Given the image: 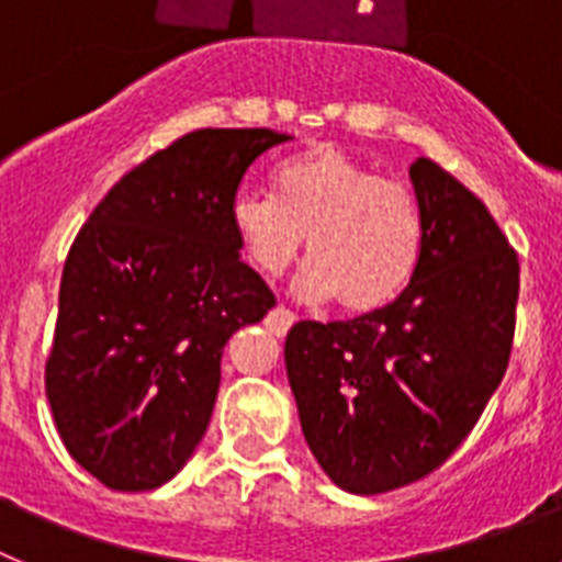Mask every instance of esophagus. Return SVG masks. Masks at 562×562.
<instances>
[{
	"instance_id": "obj_1",
	"label": "esophagus",
	"mask_w": 562,
	"mask_h": 562,
	"mask_svg": "<svg viewBox=\"0 0 562 562\" xmlns=\"http://www.w3.org/2000/svg\"><path fill=\"white\" fill-rule=\"evenodd\" d=\"M295 321H297V315H295V312L286 310V306H276V310H272L270 315H267V326H270V329L276 331V335H284V331L290 329V326L295 324Z\"/></svg>"
}]
</instances>
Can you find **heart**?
Masks as SVG:
<instances>
[{"label": "heart", "instance_id": "1", "mask_svg": "<svg viewBox=\"0 0 562 562\" xmlns=\"http://www.w3.org/2000/svg\"><path fill=\"white\" fill-rule=\"evenodd\" d=\"M231 231L241 256L278 276L304 247L297 276L306 301L340 297L342 310L376 312L408 290L425 250V220L414 193L380 180L331 143L290 154L272 168V196L238 191Z\"/></svg>", "mask_w": 562, "mask_h": 562}]
</instances>
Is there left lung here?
I'll return each mask as SVG.
<instances>
[{
	"label": "left lung",
	"instance_id": "obj_1",
	"mask_svg": "<svg viewBox=\"0 0 562 562\" xmlns=\"http://www.w3.org/2000/svg\"><path fill=\"white\" fill-rule=\"evenodd\" d=\"M408 173L425 220L408 290L355 321H301L284 342L306 445L355 495L434 473L475 428L513 351L518 256L439 162L419 157Z\"/></svg>",
	"mask_w": 562,
	"mask_h": 562
}]
</instances>
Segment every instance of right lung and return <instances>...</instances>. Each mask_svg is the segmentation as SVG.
<instances>
[{
    "mask_svg": "<svg viewBox=\"0 0 562 562\" xmlns=\"http://www.w3.org/2000/svg\"><path fill=\"white\" fill-rule=\"evenodd\" d=\"M272 128H200L123 177L69 247L47 360L64 448L109 490H157L200 448L225 342L276 306L231 202Z\"/></svg>",
    "mask_w": 562,
    "mask_h": 562,
    "instance_id": "right-lung-1",
    "label": "right lung"
}]
</instances>
